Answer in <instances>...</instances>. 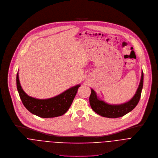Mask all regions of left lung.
Listing matches in <instances>:
<instances>
[{
  "instance_id": "left-lung-1",
  "label": "left lung",
  "mask_w": 158,
  "mask_h": 158,
  "mask_svg": "<svg viewBox=\"0 0 158 158\" xmlns=\"http://www.w3.org/2000/svg\"><path fill=\"white\" fill-rule=\"evenodd\" d=\"M143 72H141V77L139 85L133 97L128 102L118 105H110L102 100L97 96V93L91 88V93L89 96V104L92 110L96 113L103 117L116 118L123 116L131 111L138 105L143 86Z\"/></svg>"
}]
</instances>
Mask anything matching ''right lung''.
I'll return each instance as SVG.
<instances>
[{
	"instance_id": "obj_1",
	"label": "right lung",
	"mask_w": 158,
	"mask_h": 158,
	"mask_svg": "<svg viewBox=\"0 0 158 158\" xmlns=\"http://www.w3.org/2000/svg\"><path fill=\"white\" fill-rule=\"evenodd\" d=\"M17 88L24 106L31 113L41 118H54L64 114L70 107L80 85L71 87L57 96L47 99H37L23 90L17 74Z\"/></svg>"
}]
</instances>
